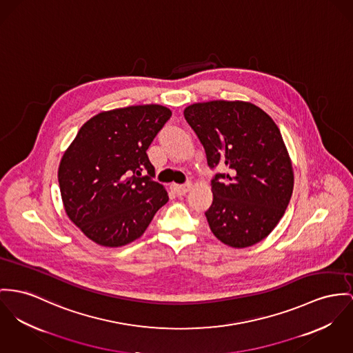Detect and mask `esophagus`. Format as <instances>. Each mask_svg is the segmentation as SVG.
<instances>
[{
  "label": "esophagus",
  "instance_id": "1",
  "mask_svg": "<svg viewBox=\"0 0 353 353\" xmlns=\"http://www.w3.org/2000/svg\"><path fill=\"white\" fill-rule=\"evenodd\" d=\"M173 190L179 194V196H184L187 192H190L192 188V184L190 183H185V184H173L172 185Z\"/></svg>",
  "mask_w": 353,
  "mask_h": 353
}]
</instances>
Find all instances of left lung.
I'll list each match as a JSON object with an SVG mask.
<instances>
[{"mask_svg": "<svg viewBox=\"0 0 353 353\" xmlns=\"http://www.w3.org/2000/svg\"><path fill=\"white\" fill-rule=\"evenodd\" d=\"M184 117L211 168L214 200L205 216L220 242L244 248L265 239L290 201L292 160L272 117L243 101L193 103Z\"/></svg>", "mask_w": 353, "mask_h": 353, "instance_id": "1", "label": "left lung"}]
</instances>
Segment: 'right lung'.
<instances>
[{
  "label": "right lung",
  "mask_w": 353,
  "mask_h": 353,
  "mask_svg": "<svg viewBox=\"0 0 353 353\" xmlns=\"http://www.w3.org/2000/svg\"><path fill=\"white\" fill-rule=\"evenodd\" d=\"M170 117L161 105L102 111L64 152L57 172L64 210L92 242H134L168 203V192L152 180L154 166L146 150Z\"/></svg>",
  "instance_id": "obj_1"
}]
</instances>
